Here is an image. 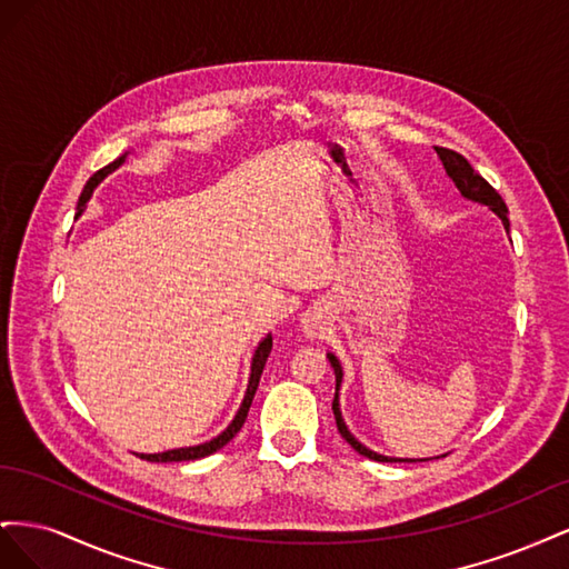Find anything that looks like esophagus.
<instances>
[{
    "mask_svg": "<svg viewBox=\"0 0 569 569\" xmlns=\"http://www.w3.org/2000/svg\"><path fill=\"white\" fill-rule=\"evenodd\" d=\"M301 332L308 339H316L322 332V316L318 311H306L301 318Z\"/></svg>",
    "mask_w": 569,
    "mask_h": 569,
    "instance_id": "esophagus-1",
    "label": "esophagus"
}]
</instances>
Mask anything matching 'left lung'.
<instances>
[{
    "instance_id": "obj_1",
    "label": "left lung",
    "mask_w": 569,
    "mask_h": 569,
    "mask_svg": "<svg viewBox=\"0 0 569 569\" xmlns=\"http://www.w3.org/2000/svg\"><path fill=\"white\" fill-rule=\"evenodd\" d=\"M435 151L439 153V159H441V163H443V168H446V176H449V178L456 182V187L460 189V194H462L465 199H470V201L489 206V209H491L498 218L503 220V228L508 230V228H510L508 216H506V213H508V206H506V201L501 199V194H498L496 189L477 173V170L468 163V159H465L462 153H458V151H453V149H443V147H435ZM327 358H330V363H332V368H335V377H337L335 401H332L337 429H339V435L351 443V449H356L360 456H366V458L377 460V462H418V460H410V458H389V456H382V453H375V451L366 449V446L360 443V441L349 432V427H347V422H343L341 410H339V387H341V380H343V372H341V366H339V360H337L335 353H327Z\"/></svg>"
}]
</instances>
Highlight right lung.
<instances>
[{"label": "right lung", "mask_w": 569, "mask_h": 569, "mask_svg": "<svg viewBox=\"0 0 569 569\" xmlns=\"http://www.w3.org/2000/svg\"><path fill=\"white\" fill-rule=\"evenodd\" d=\"M126 157H128V153H123V157H118L113 163H109V166H104L101 170H97V173L88 180V184L82 187V194H80V199H78V213H76V216H80V213L84 211V206H88V201H90V197H92V192H94V187H97L101 180H104V178L111 173V170H116L120 163H123ZM270 349H272V337L268 335L266 339H261V343H258L256 351H253V358H251V375H249V385H247L244 401H242V406H239L237 416H234V420L228 425L226 432H220L216 439L206 441V443H199V446H187V449H173V451H163V453H142L140 458H144V460H149V462H182V460H199V458H206V456L216 453L218 449H222V446H226V443L239 432V429H242V425H244V420H247V416H249L253 393H256V389H258V380H261V372H263V368H266V360H268V356H270Z\"/></svg>", "instance_id": "add662e5"}]
</instances>
